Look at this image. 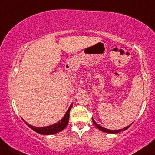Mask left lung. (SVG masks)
Masks as SVG:
<instances>
[{"mask_svg": "<svg viewBox=\"0 0 155 155\" xmlns=\"http://www.w3.org/2000/svg\"><path fill=\"white\" fill-rule=\"evenodd\" d=\"M92 121H93V124H94V126H95L99 130H100V131H103V132H105V133H108V134H118V133H120V131H126V130H127L128 128L131 126L132 124H133V123H132V124L131 125H129V126H126V127H125L124 128H121V129H119V130H110V129H107V128H105L102 127V126H100V125L97 124L95 121H94V119H93V118H92Z\"/></svg>", "mask_w": 155, "mask_h": 155, "instance_id": "8db88e82", "label": "left lung"}]
</instances>
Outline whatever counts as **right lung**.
<instances>
[{"label":"right lung","instance_id":"add662e5","mask_svg":"<svg viewBox=\"0 0 155 155\" xmlns=\"http://www.w3.org/2000/svg\"><path fill=\"white\" fill-rule=\"evenodd\" d=\"M72 105L73 103L71 104L70 107H68L66 114L64 115V116L63 117V118L61 119V120H59L58 122L56 123V124L50 125V126H44V127H36V126H33L30 124H27L24 119L23 120L29 128L33 130V131H35V132H37V133L40 134H42V135H51V134L58 133V132L63 131V130L66 127L67 125H68V120H69L70 110L71 108L72 107Z\"/></svg>","mask_w":155,"mask_h":155}]
</instances>
